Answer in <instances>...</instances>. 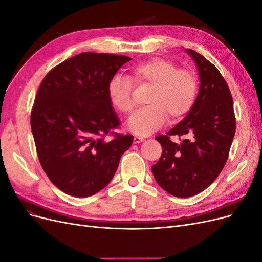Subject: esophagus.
Masks as SVG:
<instances>
[{
    "label": "esophagus",
    "mask_w": 262,
    "mask_h": 262,
    "mask_svg": "<svg viewBox=\"0 0 262 262\" xmlns=\"http://www.w3.org/2000/svg\"><path fill=\"white\" fill-rule=\"evenodd\" d=\"M144 141V138H142V137H138V136H136L133 138V143H141V142H143Z\"/></svg>",
    "instance_id": "1"
}]
</instances>
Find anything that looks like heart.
Wrapping results in <instances>:
<instances>
[{
  "label": "heart",
  "mask_w": 262,
  "mask_h": 262,
  "mask_svg": "<svg viewBox=\"0 0 262 262\" xmlns=\"http://www.w3.org/2000/svg\"><path fill=\"white\" fill-rule=\"evenodd\" d=\"M133 83L153 86L146 102L148 106L134 113L126 123L130 131L140 136L155 132L167 120L177 121L194 104L198 77L192 70L178 69L175 63L153 58L134 66L130 76L116 75L108 86L110 102L121 114L133 109Z\"/></svg>",
  "instance_id": "obj_1"
}]
</instances>
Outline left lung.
I'll return each mask as SVG.
<instances>
[{
	"instance_id": "left-lung-1",
	"label": "left lung",
	"mask_w": 262,
	"mask_h": 262,
	"mask_svg": "<svg viewBox=\"0 0 262 262\" xmlns=\"http://www.w3.org/2000/svg\"><path fill=\"white\" fill-rule=\"evenodd\" d=\"M185 51L198 68L199 93L184 120L166 136L155 138L163 150L152 166L157 184L178 198L200 193L216 179L227 161L236 130L233 98L223 76L200 53ZM170 135L184 140L175 144Z\"/></svg>"
}]
</instances>
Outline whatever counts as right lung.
<instances>
[{
	"label": "right lung",
	"mask_w": 262,
	"mask_h": 262,
	"mask_svg": "<svg viewBox=\"0 0 262 262\" xmlns=\"http://www.w3.org/2000/svg\"><path fill=\"white\" fill-rule=\"evenodd\" d=\"M130 60L83 52L52 69L39 87L30 116L38 158L52 184L67 194L99 192L132 144V136L104 138L120 122L109 99V83Z\"/></svg>",
	"instance_id": "add662e5"
}]
</instances>
